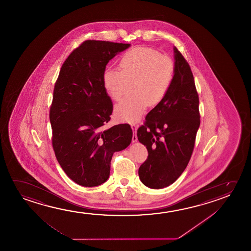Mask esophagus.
Returning <instances> with one entry per match:
<instances>
[{
    "label": "esophagus",
    "instance_id": "esophagus-1",
    "mask_svg": "<svg viewBox=\"0 0 251 251\" xmlns=\"http://www.w3.org/2000/svg\"><path fill=\"white\" fill-rule=\"evenodd\" d=\"M131 128L133 129V132H134V134H133V136H132V142L133 143H135L137 141V136H136V130H137V125H135V124H131Z\"/></svg>",
    "mask_w": 251,
    "mask_h": 251
}]
</instances>
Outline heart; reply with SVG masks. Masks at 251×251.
Instances as JSON below:
<instances>
[{
    "mask_svg": "<svg viewBox=\"0 0 251 251\" xmlns=\"http://www.w3.org/2000/svg\"><path fill=\"white\" fill-rule=\"evenodd\" d=\"M120 71L105 70L102 83L114 100H121L132 85L134 97L121 101L115 108L117 119L135 123L147 106L159 104L166 97L176 73L171 58L148 47H135L125 52L119 62Z\"/></svg>",
    "mask_w": 251,
    "mask_h": 251,
    "instance_id": "1",
    "label": "heart"
}]
</instances>
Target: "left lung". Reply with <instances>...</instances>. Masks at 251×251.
<instances>
[{
  "mask_svg": "<svg viewBox=\"0 0 251 251\" xmlns=\"http://www.w3.org/2000/svg\"><path fill=\"white\" fill-rule=\"evenodd\" d=\"M174 52L176 73L170 90L137 129L138 140L149 153L138 174L151 189H162L177 180L191 158L200 126L193 74L176 47Z\"/></svg>",
  "mask_w": 251,
  "mask_h": 251,
  "instance_id": "8db88e82",
  "label": "left lung"
}]
</instances>
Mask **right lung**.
Segmentation results:
<instances>
[{"label":"right lung","mask_w":251,"mask_h":251,"mask_svg":"<svg viewBox=\"0 0 251 251\" xmlns=\"http://www.w3.org/2000/svg\"><path fill=\"white\" fill-rule=\"evenodd\" d=\"M129 43L87 40L63 62L50 110L52 146L69 177L83 187L108 180L116 151L131 143L129 124L105 128L113 103L102 83L106 65Z\"/></svg>","instance_id":"add662e5"}]
</instances>
